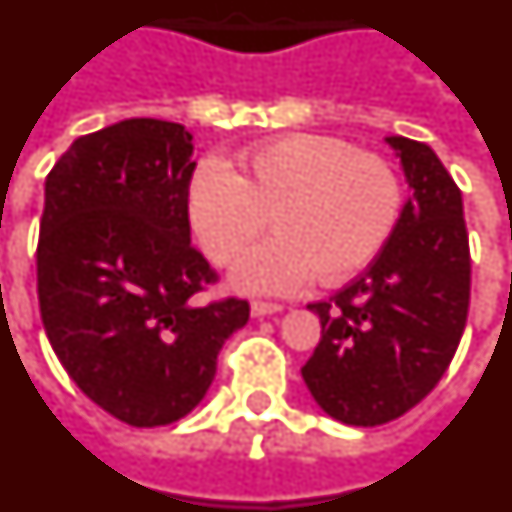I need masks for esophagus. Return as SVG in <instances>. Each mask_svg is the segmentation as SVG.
I'll use <instances>...</instances> for the list:
<instances>
[{"label": "esophagus", "mask_w": 512, "mask_h": 512, "mask_svg": "<svg viewBox=\"0 0 512 512\" xmlns=\"http://www.w3.org/2000/svg\"><path fill=\"white\" fill-rule=\"evenodd\" d=\"M281 304L276 302H252V307H249V312H252V317H265V315H276V312H281Z\"/></svg>", "instance_id": "34e87169"}]
</instances>
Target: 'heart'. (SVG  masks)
<instances>
[{
    "mask_svg": "<svg viewBox=\"0 0 512 512\" xmlns=\"http://www.w3.org/2000/svg\"><path fill=\"white\" fill-rule=\"evenodd\" d=\"M403 192L388 161L322 135H286L239 158V174L208 158L192 174L187 210L210 263H236L267 225L277 231L236 265L249 294H294L317 278L359 276L401 218Z\"/></svg>",
    "mask_w": 512,
    "mask_h": 512,
    "instance_id": "obj_1",
    "label": "heart"
}]
</instances>
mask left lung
<instances>
[{"mask_svg":"<svg viewBox=\"0 0 512 512\" xmlns=\"http://www.w3.org/2000/svg\"><path fill=\"white\" fill-rule=\"evenodd\" d=\"M385 143L411 187L398 226L362 276L307 304L322 338L302 377L317 406L351 427L388 424L427 398L453 362L471 296L461 190L429 145Z\"/></svg>","mask_w":512,"mask_h":512,"instance_id":"left-lung-1","label":"left lung"}]
</instances>
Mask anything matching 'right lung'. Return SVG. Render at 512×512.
Listing matches in <instances>:
<instances>
[{"instance_id":"1","label":"right lung","mask_w":512,"mask_h":512,"mask_svg":"<svg viewBox=\"0 0 512 512\" xmlns=\"http://www.w3.org/2000/svg\"><path fill=\"white\" fill-rule=\"evenodd\" d=\"M192 135L124 119L77 137L46 176L38 307L51 349L90 401L130 427L190 414L244 299L205 307L216 270L190 244Z\"/></svg>"}]
</instances>
